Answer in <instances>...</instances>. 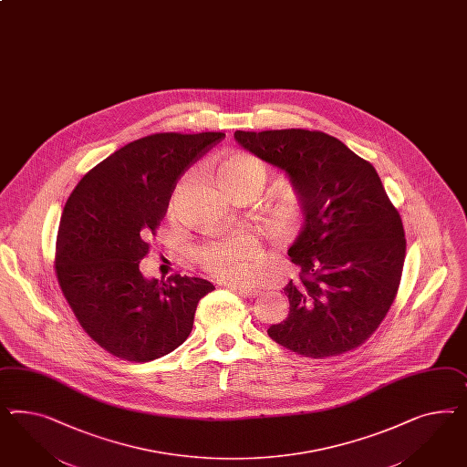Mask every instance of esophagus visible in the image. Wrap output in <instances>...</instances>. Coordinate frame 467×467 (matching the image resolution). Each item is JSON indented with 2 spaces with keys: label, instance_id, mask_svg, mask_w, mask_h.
Here are the masks:
<instances>
[{
  "label": "esophagus",
  "instance_id": "1",
  "mask_svg": "<svg viewBox=\"0 0 467 467\" xmlns=\"http://www.w3.org/2000/svg\"><path fill=\"white\" fill-rule=\"evenodd\" d=\"M228 290H232V292H235V294L242 295V296H245V298H254V296H257V295L261 294L259 290H251V288L235 286V285H230V286H228Z\"/></svg>",
  "mask_w": 467,
  "mask_h": 467
}]
</instances>
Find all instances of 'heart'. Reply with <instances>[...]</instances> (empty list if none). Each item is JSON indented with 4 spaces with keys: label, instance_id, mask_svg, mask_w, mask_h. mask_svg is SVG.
<instances>
[{
    "label": "heart",
    "instance_id": "obj_1",
    "mask_svg": "<svg viewBox=\"0 0 467 467\" xmlns=\"http://www.w3.org/2000/svg\"><path fill=\"white\" fill-rule=\"evenodd\" d=\"M216 181L225 192L251 189L259 194L266 186L267 171L263 161L249 153H234L216 169ZM300 220V201L294 191H281L271 202V222L281 234H290ZM196 265L218 280L249 283L261 257V244L249 230H234L220 239L210 240L192 251Z\"/></svg>",
    "mask_w": 467,
    "mask_h": 467
}]
</instances>
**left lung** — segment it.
<instances>
[{
    "instance_id": "obj_1",
    "label": "left lung",
    "mask_w": 467,
    "mask_h": 467,
    "mask_svg": "<svg viewBox=\"0 0 467 467\" xmlns=\"http://www.w3.org/2000/svg\"><path fill=\"white\" fill-rule=\"evenodd\" d=\"M234 138L288 177L304 214L288 249L300 278L286 285L290 312L267 329L269 337L310 358L360 347L394 302L406 255L402 222L379 173L320 131H235Z\"/></svg>"
}]
</instances>
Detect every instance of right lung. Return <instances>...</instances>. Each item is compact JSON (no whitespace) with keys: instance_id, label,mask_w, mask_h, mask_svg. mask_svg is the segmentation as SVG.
Masks as SVG:
<instances>
[{"instance_id":"obj_1","label":"right lung","mask_w":467,"mask_h":467,"mask_svg":"<svg viewBox=\"0 0 467 467\" xmlns=\"http://www.w3.org/2000/svg\"><path fill=\"white\" fill-rule=\"evenodd\" d=\"M223 136H145L95 165L67 198L56 242L57 281L85 333L118 358L151 361L181 347L198 302L214 290L181 275L157 285L140 263L175 182Z\"/></svg>"}]
</instances>
